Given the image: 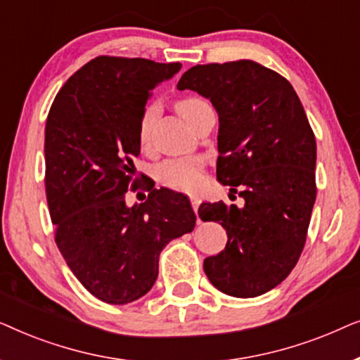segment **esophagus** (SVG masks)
I'll return each mask as SVG.
<instances>
[{"instance_id": "1", "label": "esophagus", "mask_w": 360, "mask_h": 360, "mask_svg": "<svg viewBox=\"0 0 360 360\" xmlns=\"http://www.w3.org/2000/svg\"><path fill=\"white\" fill-rule=\"evenodd\" d=\"M190 203H191V208H193L195 213H198V206H200L198 196H190Z\"/></svg>"}]
</instances>
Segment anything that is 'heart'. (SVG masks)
Returning <instances> with one entry per match:
<instances>
[{
    "label": "heart",
    "mask_w": 360,
    "mask_h": 360,
    "mask_svg": "<svg viewBox=\"0 0 360 360\" xmlns=\"http://www.w3.org/2000/svg\"><path fill=\"white\" fill-rule=\"evenodd\" d=\"M208 101L203 98L190 95L180 98L175 103L176 111L184 117L186 122L193 121V117L198 115L201 110L208 108ZM157 116V106L154 103L146 106L142 111L141 121H139V131H137V139L142 146L147 144L150 136V127ZM157 179L162 184L170 186L174 190L181 191H196L203 184V162L200 159H193V157H181V159H169L157 167L155 170Z\"/></svg>",
    "instance_id": "obj_1"
}]
</instances>
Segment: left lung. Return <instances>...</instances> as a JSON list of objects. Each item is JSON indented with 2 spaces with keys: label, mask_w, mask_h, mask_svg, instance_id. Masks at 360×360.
Segmentation results:
<instances>
[{
  "label": "left lung",
  "mask_w": 360,
  "mask_h": 360,
  "mask_svg": "<svg viewBox=\"0 0 360 360\" xmlns=\"http://www.w3.org/2000/svg\"><path fill=\"white\" fill-rule=\"evenodd\" d=\"M179 90H193L219 116L216 176L244 206L201 203L203 221L228 233L206 277L219 292L254 298L282 283L307 243L316 200V141L287 78L252 60L195 65Z\"/></svg>",
  "instance_id": "8db88e82"
}]
</instances>
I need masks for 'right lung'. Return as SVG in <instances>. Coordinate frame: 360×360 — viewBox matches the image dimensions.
Masks as SVG:
<instances>
[{
	"label": "right lung",
	"instance_id": "1",
	"mask_svg": "<svg viewBox=\"0 0 360 360\" xmlns=\"http://www.w3.org/2000/svg\"><path fill=\"white\" fill-rule=\"evenodd\" d=\"M180 67L100 56L68 78L49 111L46 195L56 244L83 287L105 303L144 297L159 275L162 249L195 228L188 198L169 188L147 186L144 203L126 205L127 188L141 186L132 159L141 152L142 111Z\"/></svg>",
	"mask_w": 360,
	"mask_h": 360
}]
</instances>
